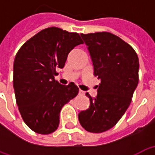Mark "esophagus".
<instances>
[{
  "mask_svg": "<svg viewBox=\"0 0 155 155\" xmlns=\"http://www.w3.org/2000/svg\"><path fill=\"white\" fill-rule=\"evenodd\" d=\"M84 94H85V93H84V91H81V90H80V91H79V95L83 96V95H84Z\"/></svg>",
  "mask_w": 155,
  "mask_h": 155,
  "instance_id": "esophagus-1",
  "label": "esophagus"
}]
</instances>
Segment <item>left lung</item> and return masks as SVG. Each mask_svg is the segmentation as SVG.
I'll return each mask as SVG.
<instances>
[{"label":"left lung","mask_w":155,"mask_h":155,"mask_svg":"<svg viewBox=\"0 0 155 155\" xmlns=\"http://www.w3.org/2000/svg\"><path fill=\"white\" fill-rule=\"evenodd\" d=\"M87 45L94 75L101 80L90 106L78 114L84 130L102 133L114 126L125 113L139 82V58L125 41L109 32L81 34Z\"/></svg>","instance_id":"1"}]
</instances>
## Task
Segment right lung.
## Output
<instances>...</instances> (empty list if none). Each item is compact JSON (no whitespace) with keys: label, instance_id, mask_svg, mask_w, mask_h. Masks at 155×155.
Masks as SVG:
<instances>
[{"label":"right lung","instance_id":"add662e5","mask_svg":"<svg viewBox=\"0 0 155 155\" xmlns=\"http://www.w3.org/2000/svg\"><path fill=\"white\" fill-rule=\"evenodd\" d=\"M81 36L57 27L42 30L22 45L13 65V87L19 111L26 125L36 133L48 134L59 126L60 112L78 94L71 82L54 80L57 68H63L68 54Z\"/></svg>","mask_w":155,"mask_h":155}]
</instances>
